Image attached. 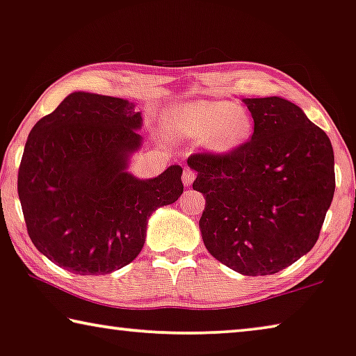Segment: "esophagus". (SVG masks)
I'll use <instances>...</instances> for the list:
<instances>
[{
    "instance_id": "esophagus-1",
    "label": "esophagus",
    "mask_w": 356,
    "mask_h": 356,
    "mask_svg": "<svg viewBox=\"0 0 356 356\" xmlns=\"http://www.w3.org/2000/svg\"><path fill=\"white\" fill-rule=\"evenodd\" d=\"M195 179H196V172L193 171V169L185 168V169H184V174H182V180H184L185 187H190V185L193 184Z\"/></svg>"
}]
</instances>
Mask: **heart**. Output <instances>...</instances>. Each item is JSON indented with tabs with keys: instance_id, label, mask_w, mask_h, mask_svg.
Masks as SVG:
<instances>
[{
	"instance_id": "heart-1",
	"label": "heart",
	"mask_w": 356,
	"mask_h": 356,
	"mask_svg": "<svg viewBox=\"0 0 356 356\" xmlns=\"http://www.w3.org/2000/svg\"><path fill=\"white\" fill-rule=\"evenodd\" d=\"M168 127L182 137L200 139L216 153L236 150L251 137L252 121L245 110L229 100H200L168 113Z\"/></svg>"
}]
</instances>
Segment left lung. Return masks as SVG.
I'll use <instances>...</instances> for the list:
<instances>
[{
  "instance_id": "8db88e82",
  "label": "left lung",
  "mask_w": 356,
  "mask_h": 356,
  "mask_svg": "<svg viewBox=\"0 0 356 356\" xmlns=\"http://www.w3.org/2000/svg\"><path fill=\"white\" fill-rule=\"evenodd\" d=\"M251 139L229 153L188 156L206 198L200 230L212 257L248 277L273 275L310 251L336 176L326 132L281 97L245 99Z\"/></svg>"
}]
</instances>
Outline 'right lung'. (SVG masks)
Returning <instances> with one entry per match:
<instances>
[{"mask_svg":"<svg viewBox=\"0 0 356 356\" xmlns=\"http://www.w3.org/2000/svg\"><path fill=\"white\" fill-rule=\"evenodd\" d=\"M140 111L127 100L73 92L30 131L17 192L26 232L41 254L78 275H107L139 256L153 211L184 192L182 168L136 179Z\"/></svg>","mask_w":356,"mask_h":356,"instance_id":"right-lung-1","label":"right lung"}]
</instances>
